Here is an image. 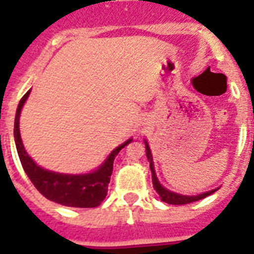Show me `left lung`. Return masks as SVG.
I'll use <instances>...</instances> for the list:
<instances>
[{"mask_svg":"<svg viewBox=\"0 0 254 254\" xmlns=\"http://www.w3.org/2000/svg\"><path fill=\"white\" fill-rule=\"evenodd\" d=\"M145 146H146V157L150 162V170L151 174H153V186H154V190L158 192L161 200L167 203V204H174V205H182V204H189V203H192V201H197L200 199H204L205 196H208L211 193H213L216 190H212V191H207L204 193H200V195H196V196H185V195H179V193L171 192L169 190H166L165 187L161 186V183L157 179V175H155L154 166H153V157H151L150 147L147 145V142H145Z\"/></svg>","mask_w":254,"mask_h":254,"instance_id":"8db88e82","label":"left lung"}]
</instances>
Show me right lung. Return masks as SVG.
Segmentation results:
<instances>
[{
  "label": "right lung",
  "mask_w": 254,
  "mask_h": 254,
  "mask_svg": "<svg viewBox=\"0 0 254 254\" xmlns=\"http://www.w3.org/2000/svg\"><path fill=\"white\" fill-rule=\"evenodd\" d=\"M29 95L30 91H27L18 104L17 115L14 121V139H15V146L22 167L31 183L43 196L62 205L77 207V208H92L100 205L107 196L108 185L111 181L116 155L119 154V151L123 147L130 143L131 139H127V142L116 147L109 154L107 161L93 173L69 175V174H58L42 169L26 153L19 134V115Z\"/></svg>",
  "instance_id": "obj_1"
}]
</instances>
